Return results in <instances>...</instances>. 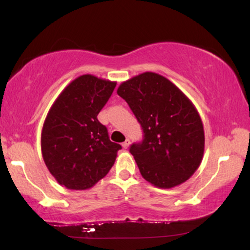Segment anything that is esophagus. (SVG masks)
Here are the masks:
<instances>
[{
    "instance_id": "1",
    "label": "esophagus",
    "mask_w": 250,
    "mask_h": 250,
    "mask_svg": "<svg viewBox=\"0 0 250 250\" xmlns=\"http://www.w3.org/2000/svg\"><path fill=\"white\" fill-rule=\"evenodd\" d=\"M123 148H124V149H127L128 148V146H129V140L128 139H126L125 140V141L124 142H123Z\"/></svg>"
}]
</instances>
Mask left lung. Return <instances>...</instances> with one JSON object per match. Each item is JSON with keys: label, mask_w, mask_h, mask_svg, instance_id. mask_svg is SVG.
<instances>
[{"label": "left lung", "mask_w": 250, "mask_h": 250, "mask_svg": "<svg viewBox=\"0 0 250 250\" xmlns=\"http://www.w3.org/2000/svg\"><path fill=\"white\" fill-rule=\"evenodd\" d=\"M117 94L127 102L145 133L142 142L129 148L143 179L162 189L189 180L205 150L203 122L190 99L151 71L123 82Z\"/></svg>", "instance_id": "8db88e82"}]
</instances>
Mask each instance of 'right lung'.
<instances>
[{"label": "right lung", "instance_id": "add662e5", "mask_svg": "<svg viewBox=\"0 0 250 250\" xmlns=\"http://www.w3.org/2000/svg\"><path fill=\"white\" fill-rule=\"evenodd\" d=\"M115 87L116 82L82 75L64 87L47 112L42 156L49 172L67 189L93 187L107 175L122 149L97 118Z\"/></svg>", "mask_w": 250, "mask_h": 250}]
</instances>
